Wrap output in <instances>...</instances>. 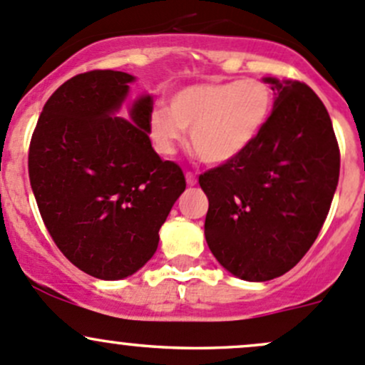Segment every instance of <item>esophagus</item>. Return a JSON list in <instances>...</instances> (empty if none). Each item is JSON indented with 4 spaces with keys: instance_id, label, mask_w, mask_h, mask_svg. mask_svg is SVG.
I'll return each instance as SVG.
<instances>
[{
    "instance_id": "1",
    "label": "esophagus",
    "mask_w": 365,
    "mask_h": 365,
    "mask_svg": "<svg viewBox=\"0 0 365 365\" xmlns=\"http://www.w3.org/2000/svg\"><path fill=\"white\" fill-rule=\"evenodd\" d=\"M185 178H187V183H189V185H195V183H197V176H195L192 171H187Z\"/></svg>"
}]
</instances>
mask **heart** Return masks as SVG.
<instances>
[{
    "instance_id": "heart-1",
    "label": "heart",
    "mask_w": 365,
    "mask_h": 365,
    "mask_svg": "<svg viewBox=\"0 0 365 365\" xmlns=\"http://www.w3.org/2000/svg\"><path fill=\"white\" fill-rule=\"evenodd\" d=\"M271 91L259 80L195 83L176 91L166 110H153L150 136L171 153L189 131L190 148L205 164H227L247 150L266 124Z\"/></svg>"
}]
</instances>
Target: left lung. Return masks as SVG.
Segmentation results:
<instances>
[{
	"label": "left lung",
	"instance_id": "8db88e82",
	"mask_svg": "<svg viewBox=\"0 0 365 365\" xmlns=\"http://www.w3.org/2000/svg\"><path fill=\"white\" fill-rule=\"evenodd\" d=\"M266 82L274 106L253 143L199 176L210 202L206 243L248 282L278 278L304 257L339 180V145L322 99L302 82Z\"/></svg>",
	"mask_w": 365,
	"mask_h": 365
}]
</instances>
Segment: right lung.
<instances>
[{"instance_id":"add662e5","label":"right lung","mask_w":365,"mask_h":365,"mask_svg":"<svg viewBox=\"0 0 365 365\" xmlns=\"http://www.w3.org/2000/svg\"><path fill=\"white\" fill-rule=\"evenodd\" d=\"M134 76L92 70L45 103L29 143V182L53 243L83 273L120 279L157 250L185 175L152 148L150 96L113 117Z\"/></svg>"}]
</instances>
